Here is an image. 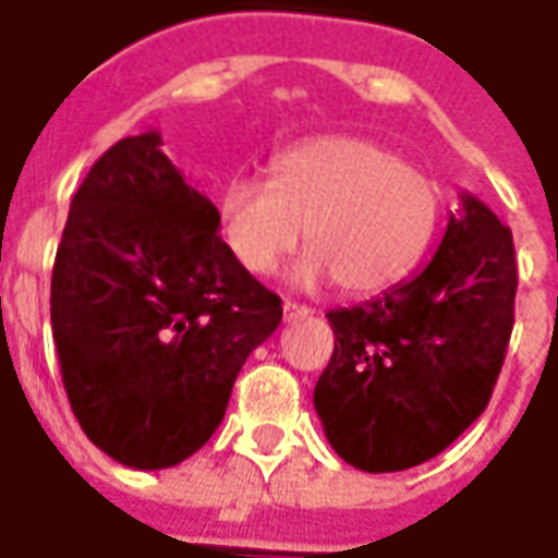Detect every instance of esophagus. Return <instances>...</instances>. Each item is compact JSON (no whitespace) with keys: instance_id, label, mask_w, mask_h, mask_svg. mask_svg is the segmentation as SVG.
Returning <instances> with one entry per match:
<instances>
[{"instance_id":"esophagus-1","label":"esophagus","mask_w":558,"mask_h":558,"mask_svg":"<svg viewBox=\"0 0 558 558\" xmlns=\"http://www.w3.org/2000/svg\"><path fill=\"white\" fill-rule=\"evenodd\" d=\"M314 311L307 307V304H299V302H283V316L287 319H302V316H311Z\"/></svg>"}]
</instances>
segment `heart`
Segmentation results:
<instances>
[{"label": "heart", "mask_w": 558, "mask_h": 558, "mask_svg": "<svg viewBox=\"0 0 558 558\" xmlns=\"http://www.w3.org/2000/svg\"><path fill=\"white\" fill-rule=\"evenodd\" d=\"M442 211V191L398 151L364 137H316L280 151L271 179L223 184L218 220L232 259L263 278L304 239L295 280L335 278L350 295L395 287L418 266Z\"/></svg>", "instance_id": "1"}]
</instances>
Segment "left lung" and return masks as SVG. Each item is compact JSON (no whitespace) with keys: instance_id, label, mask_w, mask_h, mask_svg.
<instances>
[{"instance_id":"1","label":"left lung","mask_w":558,"mask_h":558,"mask_svg":"<svg viewBox=\"0 0 558 558\" xmlns=\"http://www.w3.org/2000/svg\"><path fill=\"white\" fill-rule=\"evenodd\" d=\"M418 275L328 311L331 362L314 388L331 448L362 472L430 460L490 403L514 328L511 230L472 194Z\"/></svg>"}]
</instances>
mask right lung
<instances>
[{"label": "right lung", "instance_id": "1", "mask_svg": "<svg viewBox=\"0 0 558 558\" xmlns=\"http://www.w3.org/2000/svg\"><path fill=\"white\" fill-rule=\"evenodd\" d=\"M119 140L71 199L50 323L71 410L131 469L182 463L211 439L280 299L218 235V208L160 151Z\"/></svg>", "mask_w": 558, "mask_h": 558}]
</instances>
